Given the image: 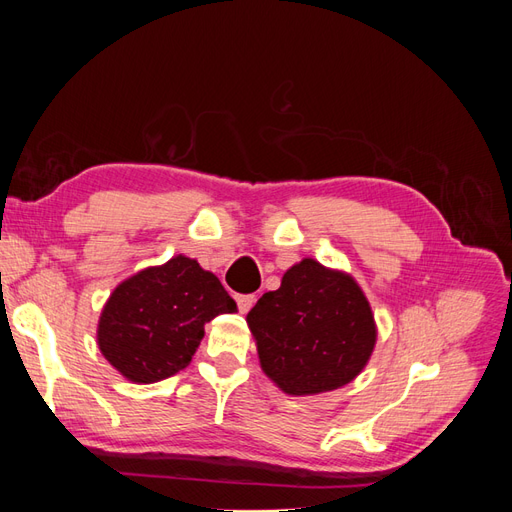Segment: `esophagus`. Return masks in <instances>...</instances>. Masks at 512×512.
Segmentation results:
<instances>
[{"label": "esophagus", "instance_id": "34e87169", "mask_svg": "<svg viewBox=\"0 0 512 512\" xmlns=\"http://www.w3.org/2000/svg\"><path fill=\"white\" fill-rule=\"evenodd\" d=\"M235 299H237V305H239V312H241V314L250 312L252 305L256 303V297H254V294H237Z\"/></svg>", "mask_w": 512, "mask_h": 512}]
</instances>
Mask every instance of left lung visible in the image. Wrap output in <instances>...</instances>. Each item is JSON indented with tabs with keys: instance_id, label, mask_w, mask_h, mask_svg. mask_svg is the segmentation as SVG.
<instances>
[{
	"instance_id": "left-lung-1",
	"label": "left lung",
	"mask_w": 512,
	"mask_h": 512,
	"mask_svg": "<svg viewBox=\"0 0 512 512\" xmlns=\"http://www.w3.org/2000/svg\"><path fill=\"white\" fill-rule=\"evenodd\" d=\"M260 367L288 395L352 382L376 346V322L354 277L303 258L247 314Z\"/></svg>"
}]
</instances>
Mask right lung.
I'll use <instances>...</instances> for the list:
<instances>
[{"label":"right lung","mask_w":512,"mask_h":512,"mask_svg":"<svg viewBox=\"0 0 512 512\" xmlns=\"http://www.w3.org/2000/svg\"><path fill=\"white\" fill-rule=\"evenodd\" d=\"M235 309L218 277L179 254L113 290L100 314L98 346L123 378L160 382L190 365L209 320Z\"/></svg>","instance_id":"right-lung-1"}]
</instances>
